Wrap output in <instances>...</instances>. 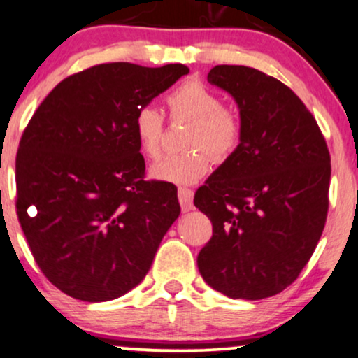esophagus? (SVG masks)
Segmentation results:
<instances>
[{
	"label": "esophagus",
	"instance_id": "1",
	"mask_svg": "<svg viewBox=\"0 0 358 358\" xmlns=\"http://www.w3.org/2000/svg\"><path fill=\"white\" fill-rule=\"evenodd\" d=\"M178 200H180V206H182L183 213L193 210V192L192 189L180 188L178 189Z\"/></svg>",
	"mask_w": 358,
	"mask_h": 358
}]
</instances>
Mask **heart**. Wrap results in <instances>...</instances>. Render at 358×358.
Listing matches in <instances>:
<instances>
[{
  "label": "heart",
  "mask_w": 358,
  "mask_h": 358,
  "mask_svg": "<svg viewBox=\"0 0 358 358\" xmlns=\"http://www.w3.org/2000/svg\"><path fill=\"white\" fill-rule=\"evenodd\" d=\"M173 119L192 120L188 148L185 153L162 157L152 165L153 180L173 185L196 183L210 169V153L215 160H224L236 150L241 142V124L215 90L200 80H188L171 90L166 97ZM134 135L140 152L148 158L160 153L164 135V115L155 107H142L134 117Z\"/></svg>",
  "instance_id": "b5f03b06"
}]
</instances>
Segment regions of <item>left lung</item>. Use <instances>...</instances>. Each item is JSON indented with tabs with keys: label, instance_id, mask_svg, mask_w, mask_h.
I'll use <instances>...</instances> for the list:
<instances>
[{
	"label": "left lung",
	"instance_id": "left-lung-1",
	"mask_svg": "<svg viewBox=\"0 0 358 358\" xmlns=\"http://www.w3.org/2000/svg\"><path fill=\"white\" fill-rule=\"evenodd\" d=\"M208 83L236 102L241 142L194 194L213 224L198 269L231 299H264L297 279L324 231L327 143L301 99L264 72L215 66Z\"/></svg>",
	"mask_w": 358,
	"mask_h": 358
}]
</instances>
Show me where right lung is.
Segmentation results:
<instances>
[{"label":"right lung","mask_w":358,"mask_h":358,"mask_svg":"<svg viewBox=\"0 0 358 358\" xmlns=\"http://www.w3.org/2000/svg\"><path fill=\"white\" fill-rule=\"evenodd\" d=\"M189 69L110 62L59 83L16 155L17 218L44 275L74 299L138 286L180 215L175 189L143 180L134 117Z\"/></svg>","instance_id":"add662e5"}]
</instances>
